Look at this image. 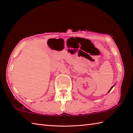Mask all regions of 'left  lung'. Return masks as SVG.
I'll list each match as a JSON object with an SVG mask.
<instances>
[{
  "label": "left lung",
  "mask_w": 133,
  "mask_h": 133,
  "mask_svg": "<svg viewBox=\"0 0 133 133\" xmlns=\"http://www.w3.org/2000/svg\"><path fill=\"white\" fill-rule=\"evenodd\" d=\"M114 86H115V84H114V85H113V86H112V87H111V89H110L109 90V91H108V92H110V91H111V89H112V88H113V87H114Z\"/></svg>",
  "instance_id": "obj_1"
}]
</instances>
